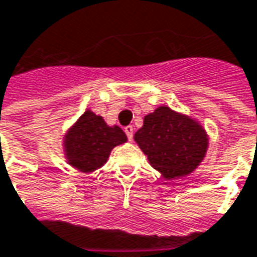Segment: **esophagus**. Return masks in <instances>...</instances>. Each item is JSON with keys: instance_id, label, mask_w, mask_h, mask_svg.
Segmentation results:
<instances>
[{"instance_id": "34e87169", "label": "esophagus", "mask_w": 257, "mask_h": 257, "mask_svg": "<svg viewBox=\"0 0 257 257\" xmlns=\"http://www.w3.org/2000/svg\"><path fill=\"white\" fill-rule=\"evenodd\" d=\"M123 131H125V134L128 136V139L132 140V138H134V126H132V125H128V126L123 128Z\"/></svg>"}]
</instances>
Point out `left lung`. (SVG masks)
Returning <instances> with one entry per match:
<instances>
[{
	"instance_id": "1",
	"label": "left lung",
	"mask_w": 257,
	"mask_h": 257,
	"mask_svg": "<svg viewBox=\"0 0 257 257\" xmlns=\"http://www.w3.org/2000/svg\"><path fill=\"white\" fill-rule=\"evenodd\" d=\"M134 139L165 180L191 175L209 146L208 134L198 119L168 106L147 114Z\"/></svg>"
}]
</instances>
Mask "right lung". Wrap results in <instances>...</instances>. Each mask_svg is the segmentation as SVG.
Wrapping results in <instances>:
<instances>
[{"mask_svg":"<svg viewBox=\"0 0 257 257\" xmlns=\"http://www.w3.org/2000/svg\"><path fill=\"white\" fill-rule=\"evenodd\" d=\"M126 135L117 125L110 126L90 108L63 135L64 158L70 167L82 173L100 169L114 147L126 143Z\"/></svg>","mask_w":257,"mask_h":257,"instance_id":"right-lung-1","label":"right lung"}]
</instances>
